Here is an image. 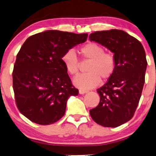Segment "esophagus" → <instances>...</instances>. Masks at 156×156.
Masks as SVG:
<instances>
[{"instance_id": "obj_1", "label": "esophagus", "mask_w": 156, "mask_h": 156, "mask_svg": "<svg viewBox=\"0 0 156 156\" xmlns=\"http://www.w3.org/2000/svg\"><path fill=\"white\" fill-rule=\"evenodd\" d=\"M87 92H88V91L84 90V89H80V91H79V93H80V94H86Z\"/></svg>"}]
</instances>
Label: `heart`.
Listing matches in <instances>:
<instances>
[{"instance_id": "obj_1", "label": "heart", "mask_w": 156, "mask_h": 156, "mask_svg": "<svg viewBox=\"0 0 156 156\" xmlns=\"http://www.w3.org/2000/svg\"><path fill=\"white\" fill-rule=\"evenodd\" d=\"M80 53L82 58L90 60L87 72L74 80V84L81 89H89L97 87L101 79L106 81L114 74L116 64L114 57L105 52L104 48L95 42H89L80 48ZM62 61L69 74L75 76L80 70V62L76 55L72 50L65 52Z\"/></svg>"}]
</instances>
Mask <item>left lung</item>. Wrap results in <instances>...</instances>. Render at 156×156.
Listing matches in <instances>:
<instances>
[{
  "instance_id": "obj_1",
  "label": "left lung",
  "mask_w": 156,
  "mask_h": 156,
  "mask_svg": "<svg viewBox=\"0 0 156 156\" xmlns=\"http://www.w3.org/2000/svg\"><path fill=\"white\" fill-rule=\"evenodd\" d=\"M89 40L112 51L116 64L114 74L97 89L99 105L89 113L102 126H119L131 120L139 103L148 64L146 52L136 38L121 30L94 32Z\"/></svg>"
}]
</instances>
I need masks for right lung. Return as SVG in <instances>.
<instances>
[{
    "label": "right lung",
    "instance_id": "right-lung-1",
    "mask_svg": "<svg viewBox=\"0 0 156 156\" xmlns=\"http://www.w3.org/2000/svg\"><path fill=\"white\" fill-rule=\"evenodd\" d=\"M87 36L47 30L23 43L12 71V88L17 107L29 120L50 125L65 115L67 99L77 96L79 90L72 85L62 57Z\"/></svg>",
    "mask_w": 156,
    "mask_h": 156
}]
</instances>
